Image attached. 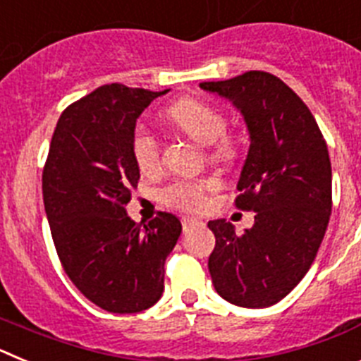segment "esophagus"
Instances as JSON below:
<instances>
[{
  "instance_id": "1",
  "label": "esophagus",
  "mask_w": 361,
  "mask_h": 361,
  "mask_svg": "<svg viewBox=\"0 0 361 361\" xmlns=\"http://www.w3.org/2000/svg\"><path fill=\"white\" fill-rule=\"evenodd\" d=\"M199 226H202V222H200V220L191 219V216H183V228H184V231H190V229L199 228Z\"/></svg>"
}]
</instances>
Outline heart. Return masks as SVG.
I'll list each match as a JSON object with an SVG mask.
<instances>
[{
  "mask_svg": "<svg viewBox=\"0 0 361 361\" xmlns=\"http://www.w3.org/2000/svg\"><path fill=\"white\" fill-rule=\"evenodd\" d=\"M166 117L197 145L208 146L215 161H229L235 157L237 146L224 133L226 119L212 104L199 99H180L171 104ZM132 152L142 173L153 171L159 166V145L146 128H137L132 137ZM216 188L215 178L177 180L162 190L161 197L168 206L184 212H199L206 202V193Z\"/></svg>",
  "mask_w": 361,
  "mask_h": 361,
  "instance_id": "1",
  "label": "heart"
}]
</instances>
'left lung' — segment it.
Returning <instances> with one entry per match:
<instances>
[{"instance_id": "8db88e82", "label": "left lung", "mask_w": 361, "mask_h": 361, "mask_svg": "<svg viewBox=\"0 0 361 361\" xmlns=\"http://www.w3.org/2000/svg\"><path fill=\"white\" fill-rule=\"evenodd\" d=\"M199 86L244 117L250 149L235 202L255 212L244 235L224 219L209 220V275L229 304L269 307L304 279L324 240L333 204L327 145L304 101L276 75L251 70Z\"/></svg>"}]
</instances>
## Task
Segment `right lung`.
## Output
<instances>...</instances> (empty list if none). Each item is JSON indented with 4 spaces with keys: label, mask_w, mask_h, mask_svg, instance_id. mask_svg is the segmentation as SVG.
<instances>
[{
    "label": "right lung",
    "mask_w": 361,
    "mask_h": 361,
    "mask_svg": "<svg viewBox=\"0 0 361 361\" xmlns=\"http://www.w3.org/2000/svg\"><path fill=\"white\" fill-rule=\"evenodd\" d=\"M149 92L104 85L61 114L43 170V202L66 275L108 312H139L164 291L166 257L183 226L171 213L149 224L126 213L141 177L133 159L135 124Z\"/></svg>",
    "instance_id": "1"
}]
</instances>
